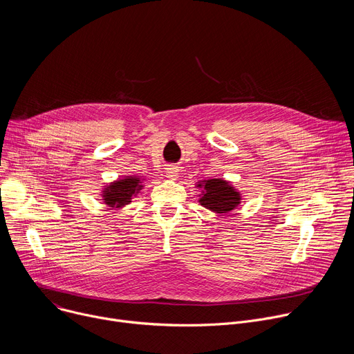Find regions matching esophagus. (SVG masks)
<instances>
[{
	"instance_id": "obj_1",
	"label": "esophagus",
	"mask_w": 354,
	"mask_h": 354,
	"mask_svg": "<svg viewBox=\"0 0 354 354\" xmlns=\"http://www.w3.org/2000/svg\"><path fill=\"white\" fill-rule=\"evenodd\" d=\"M167 175L169 179H176L179 175V168L176 165H169L167 168Z\"/></svg>"
}]
</instances>
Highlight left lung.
<instances>
[{
  "mask_svg": "<svg viewBox=\"0 0 354 354\" xmlns=\"http://www.w3.org/2000/svg\"><path fill=\"white\" fill-rule=\"evenodd\" d=\"M205 193L198 200L200 205L218 214H225L234 210L239 203V193L224 179H209L205 185Z\"/></svg>",
  "mask_w": 354,
  "mask_h": 354,
  "instance_id": "obj_1",
  "label": "left lung"
}]
</instances>
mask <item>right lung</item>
Returning <instances> with one entry per match:
<instances>
[{
	"label": "right lung",
	"mask_w": 354,
	"mask_h": 354,
	"mask_svg": "<svg viewBox=\"0 0 354 354\" xmlns=\"http://www.w3.org/2000/svg\"><path fill=\"white\" fill-rule=\"evenodd\" d=\"M142 186L140 185V178H124L118 182H113L111 186L104 190V200L105 203L112 207H122L124 205H129L131 201V196L136 194L137 190H140Z\"/></svg>",
	"instance_id": "right-lung-1"
}]
</instances>
